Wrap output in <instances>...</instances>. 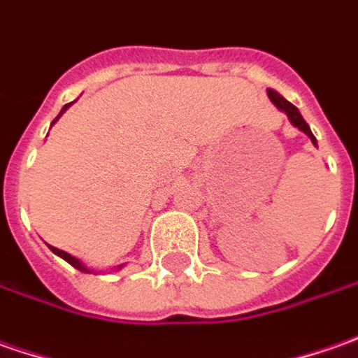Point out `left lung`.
<instances>
[{"instance_id":"1","label":"left lung","mask_w":358,"mask_h":358,"mask_svg":"<svg viewBox=\"0 0 358 358\" xmlns=\"http://www.w3.org/2000/svg\"><path fill=\"white\" fill-rule=\"evenodd\" d=\"M267 96H269V99H271V103L278 106V108H281V110H283V113H285V115L289 117L291 122H293V124H295V127H297L299 130H303V132H305V134H307V136H309V138L313 141L315 146H317V138L313 136V132H311V129H309V124H307V122L303 120L301 113L297 110V106L291 105L289 101H285V99H283L281 94L275 93V91H271V89H267Z\"/></svg>"}]
</instances>
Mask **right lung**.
I'll list each match as a JSON object with an SVG mask.
<instances>
[{"label": "right lung", "mask_w": 358, "mask_h": 358, "mask_svg": "<svg viewBox=\"0 0 358 358\" xmlns=\"http://www.w3.org/2000/svg\"><path fill=\"white\" fill-rule=\"evenodd\" d=\"M67 106H69V105L63 106V110H67ZM63 110H61V113H63ZM57 118H59V117H57ZM57 118H55V120H57ZM55 120H53V122H55ZM49 248H51V252L57 253L59 257H63L65 262H69V264L73 265V267H77L79 271H85V273H91V271H89V269H87L85 265L80 264V262H79V259H77V257H73V255H69V253H67V252H63V250H57V248H53V245H49Z\"/></svg>", "instance_id": "obj_1"}]
</instances>
